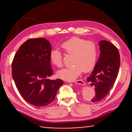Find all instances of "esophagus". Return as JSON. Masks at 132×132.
<instances>
[{"mask_svg": "<svg viewBox=\"0 0 132 132\" xmlns=\"http://www.w3.org/2000/svg\"><path fill=\"white\" fill-rule=\"evenodd\" d=\"M75 83L77 84H79V85H82V86H83V85H85V82L82 81V80H76L75 81Z\"/></svg>", "mask_w": 132, "mask_h": 132, "instance_id": "esophagus-1", "label": "esophagus"}]
</instances>
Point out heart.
Returning <instances> with one entry per match:
<instances>
[{"mask_svg": "<svg viewBox=\"0 0 132 132\" xmlns=\"http://www.w3.org/2000/svg\"><path fill=\"white\" fill-rule=\"evenodd\" d=\"M62 48L67 54L72 55L71 63L72 66L64 68L57 72L60 79L67 81H73L84 72L87 73L94 68L97 61L98 48L95 42L73 37L64 42ZM52 63L57 68L63 66L62 53L56 50H52L50 53Z\"/></svg>", "mask_w": 132, "mask_h": 132, "instance_id": "b5f03b06", "label": "heart"}]
</instances>
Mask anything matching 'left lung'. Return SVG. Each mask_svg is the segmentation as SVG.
Segmentation results:
<instances>
[{
    "instance_id": "left-lung-1",
    "label": "left lung",
    "mask_w": 132,
    "mask_h": 132,
    "mask_svg": "<svg viewBox=\"0 0 132 132\" xmlns=\"http://www.w3.org/2000/svg\"><path fill=\"white\" fill-rule=\"evenodd\" d=\"M99 46L100 57L87 79L95 91L93 102L101 101L108 94L117 78L120 63L119 51L114 45L102 40Z\"/></svg>"
}]
</instances>
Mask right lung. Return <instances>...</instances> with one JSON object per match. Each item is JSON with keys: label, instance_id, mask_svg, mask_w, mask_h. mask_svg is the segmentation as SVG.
<instances>
[{"label": "right lung", "instance_id": "1", "mask_svg": "<svg viewBox=\"0 0 132 132\" xmlns=\"http://www.w3.org/2000/svg\"><path fill=\"white\" fill-rule=\"evenodd\" d=\"M51 50L50 42L44 38L30 39L20 46L12 62V77L18 91L35 106L51 103L63 83L61 79H48L53 75Z\"/></svg>", "mask_w": 132, "mask_h": 132}]
</instances>
